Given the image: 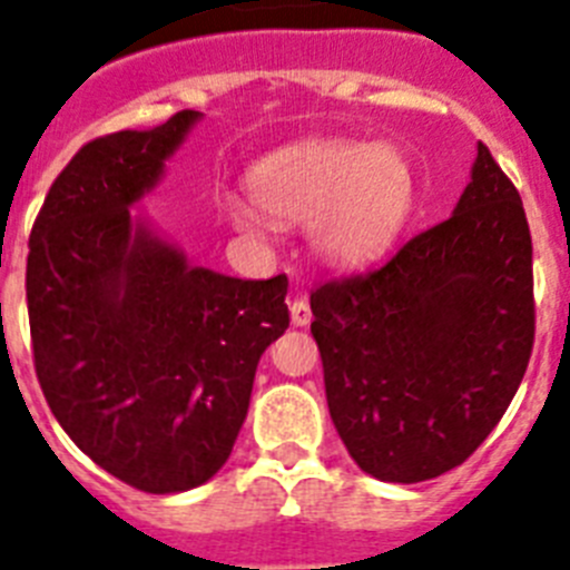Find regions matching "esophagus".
Returning <instances> with one entry per match:
<instances>
[{"label": "esophagus", "mask_w": 570, "mask_h": 570, "mask_svg": "<svg viewBox=\"0 0 570 570\" xmlns=\"http://www.w3.org/2000/svg\"><path fill=\"white\" fill-rule=\"evenodd\" d=\"M291 322H294L296 328H305L311 322V305L302 296H296L294 302H291Z\"/></svg>", "instance_id": "34e87169"}]
</instances>
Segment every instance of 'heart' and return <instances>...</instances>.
Returning a JSON list of instances; mask_svg holds the SVG:
<instances>
[{
  "mask_svg": "<svg viewBox=\"0 0 570 570\" xmlns=\"http://www.w3.org/2000/svg\"><path fill=\"white\" fill-rule=\"evenodd\" d=\"M248 190L254 205L223 203L236 228L262 234L265 216L282 225L308 223L316 254L336 265L380 259L416 203L407 156L360 139H308L262 156L248 170Z\"/></svg>",
  "mask_w": 570,
  "mask_h": 570,
  "instance_id": "obj_1",
  "label": "heart"
}]
</instances>
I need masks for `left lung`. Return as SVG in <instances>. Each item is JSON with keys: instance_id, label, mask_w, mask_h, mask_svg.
Segmentation results:
<instances>
[{"instance_id": "obj_1", "label": "left lung", "mask_w": 570, "mask_h": 570, "mask_svg": "<svg viewBox=\"0 0 570 570\" xmlns=\"http://www.w3.org/2000/svg\"><path fill=\"white\" fill-rule=\"evenodd\" d=\"M328 411L356 465L422 482L462 465L511 405L533 347L531 230L480 142L445 223L380 268L311 291Z\"/></svg>"}]
</instances>
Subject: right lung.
Wrapping results in <instances>:
<instances>
[{
	"label": "right lung",
	"mask_w": 570,
	"mask_h": 570,
	"mask_svg": "<svg viewBox=\"0 0 570 570\" xmlns=\"http://www.w3.org/2000/svg\"><path fill=\"white\" fill-rule=\"evenodd\" d=\"M199 110L82 145L28 239L33 365L82 454L145 493L190 491L230 456L256 365L288 328V276L190 268L130 216Z\"/></svg>",
	"instance_id": "obj_1"
}]
</instances>
